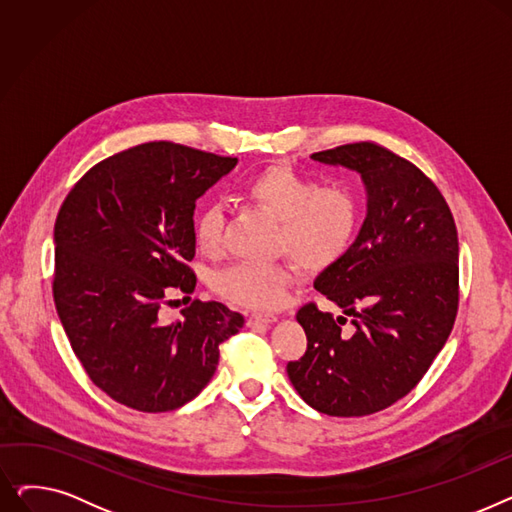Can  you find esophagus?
Segmentation results:
<instances>
[{"instance_id":"1","label":"esophagus","mask_w":512,"mask_h":512,"mask_svg":"<svg viewBox=\"0 0 512 512\" xmlns=\"http://www.w3.org/2000/svg\"><path fill=\"white\" fill-rule=\"evenodd\" d=\"M276 319L278 317L274 313H251L249 319H247V324L249 326H270V324H274Z\"/></svg>"}]
</instances>
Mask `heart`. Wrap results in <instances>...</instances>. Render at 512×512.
<instances>
[{"label": "heart", "mask_w": 512, "mask_h": 512, "mask_svg": "<svg viewBox=\"0 0 512 512\" xmlns=\"http://www.w3.org/2000/svg\"><path fill=\"white\" fill-rule=\"evenodd\" d=\"M242 195L280 220L278 251L288 253L309 270L338 261L351 247L359 226V201L348 186H319L311 176L286 164L267 166L242 182ZM226 215L211 203L195 220V240L201 253L222 249ZM292 267L280 263H232L215 272L211 288L240 307L270 311L284 303L292 284Z\"/></svg>", "instance_id": "obj_1"}]
</instances>
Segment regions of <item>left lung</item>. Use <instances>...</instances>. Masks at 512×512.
Segmentation results:
<instances>
[{"instance_id":"obj_1","label":"left lung","mask_w":512,"mask_h":512,"mask_svg":"<svg viewBox=\"0 0 512 512\" xmlns=\"http://www.w3.org/2000/svg\"><path fill=\"white\" fill-rule=\"evenodd\" d=\"M355 170L367 191L365 222L313 286L345 318L299 309L307 351L286 365L301 398L332 417L378 413L407 396L446 344L459 309V236L438 186L411 161L375 143L311 155Z\"/></svg>"}]
</instances>
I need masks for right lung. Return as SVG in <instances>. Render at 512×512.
<instances>
[{
	"label": "right lung",
	"instance_id": "1",
	"mask_svg": "<svg viewBox=\"0 0 512 512\" xmlns=\"http://www.w3.org/2000/svg\"><path fill=\"white\" fill-rule=\"evenodd\" d=\"M238 164L184 145L143 143L99 161L60 207L53 301L91 382L124 407L174 411L213 378L220 344L245 317L193 301L182 317L159 309L195 290V203Z\"/></svg>",
	"mask_w": 512,
	"mask_h": 512
}]
</instances>
